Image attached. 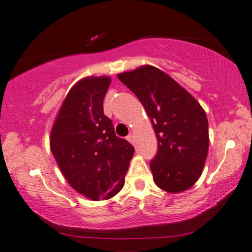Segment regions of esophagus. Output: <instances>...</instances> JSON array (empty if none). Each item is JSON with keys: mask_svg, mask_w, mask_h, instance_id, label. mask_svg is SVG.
<instances>
[{"mask_svg": "<svg viewBox=\"0 0 252 252\" xmlns=\"http://www.w3.org/2000/svg\"><path fill=\"white\" fill-rule=\"evenodd\" d=\"M126 140H128L129 142L131 143V144H134V143H135V142H134V136H132L131 134H129V135H128V137H126Z\"/></svg>", "mask_w": 252, "mask_h": 252, "instance_id": "34e87169", "label": "esophagus"}]
</instances>
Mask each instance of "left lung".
Segmentation results:
<instances>
[{
    "instance_id": "obj_1",
    "label": "left lung",
    "mask_w": 252,
    "mask_h": 252,
    "mask_svg": "<svg viewBox=\"0 0 252 252\" xmlns=\"http://www.w3.org/2000/svg\"><path fill=\"white\" fill-rule=\"evenodd\" d=\"M140 99L158 138L150 161L156 186L168 193L190 189L200 178L209 152V122L201 105L163 71L144 65L118 74Z\"/></svg>"
}]
</instances>
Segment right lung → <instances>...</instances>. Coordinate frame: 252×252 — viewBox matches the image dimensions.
Masks as SVG:
<instances>
[{
  "instance_id": "1",
  "label": "right lung",
  "mask_w": 252,
  "mask_h": 252,
  "mask_svg": "<svg viewBox=\"0 0 252 252\" xmlns=\"http://www.w3.org/2000/svg\"><path fill=\"white\" fill-rule=\"evenodd\" d=\"M111 79L74 84L51 130V150L68 184L91 200L110 199L124 186L134 147L115 134L103 100Z\"/></svg>"
}]
</instances>
